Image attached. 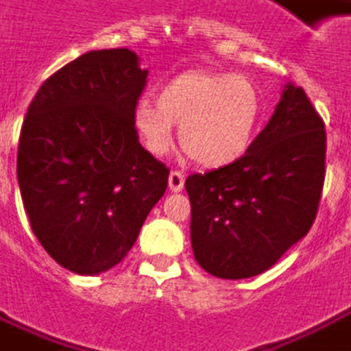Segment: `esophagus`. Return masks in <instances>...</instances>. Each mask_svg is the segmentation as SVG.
Instances as JSON below:
<instances>
[{
    "label": "esophagus",
    "mask_w": 351,
    "mask_h": 351,
    "mask_svg": "<svg viewBox=\"0 0 351 351\" xmlns=\"http://www.w3.org/2000/svg\"><path fill=\"white\" fill-rule=\"evenodd\" d=\"M168 183H170V189L173 193L181 191V189H183V183H185V176H183V171L171 170L170 171V180H168Z\"/></svg>",
    "instance_id": "1"
}]
</instances>
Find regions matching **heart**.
<instances>
[{
  "instance_id": "b5f03b06",
  "label": "heart",
  "mask_w": 351,
  "mask_h": 351,
  "mask_svg": "<svg viewBox=\"0 0 351 351\" xmlns=\"http://www.w3.org/2000/svg\"><path fill=\"white\" fill-rule=\"evenodd\" d=\"M263 98L243 75L185 71L164 82L156 104L138 100L133 129L148 152L162 156L171 148V125L180 123L185 154L206 168H220L245 154L257 133Z\"/></svg>"
}]
</instances>
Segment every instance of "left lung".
Masks as SVG:
<instances>
[{"instance_id": "left-lung-1", "label": "left lung", "mask_w": 351, "mask_h": 351, "mask_svg": "<svg viewBox=\"0 0 351 351\" xmlns=\"http://www.w3.org/2000/svg\"><path fill=\"white\" fill-rule=\"evenodd\" d=\"M324 160L323 117L302 86L288 84L241 158L185 180L197 263L226 280L269 270L311 230Z\"/></svg>"}]
</instances>
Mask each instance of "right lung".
<instances>
[{
  "mask_svg": "<svg viewBox=\"0 0 351 351\" xmlns=\"http://www.w3.org/2000/svg\"><path fill=\"white\" fill-rule=\"evenodd\" d=\"M147 75L131 49L86 51L42 82L25 115L16 180L30 228L77 274L121 263L168 187L170 170L133 129Z\"/></svg>",
  "mask_w": 351,
  "mask_h": 351,
  "instance_id": "right-lung-1",
  "label": "right lung"
}]
</instances>
